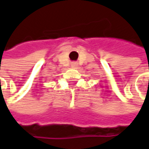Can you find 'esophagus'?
I'll return each mask as SVG.
<instances>
[{"instance_id": "obj_1", "label": "esophagus", "mask_w": 149, "mask_h": 149, "mask_svg": "<svg viewBox=\"0 0 149 149\" xmlns=\"http://www.w3.org/2000/svg\"><path fill=\"white\" fill-rule=\"evenodd\" d=\"M71 66H72V68H77V63H76V62H72V63H71Z\"/></svg>"}]
</instances>
